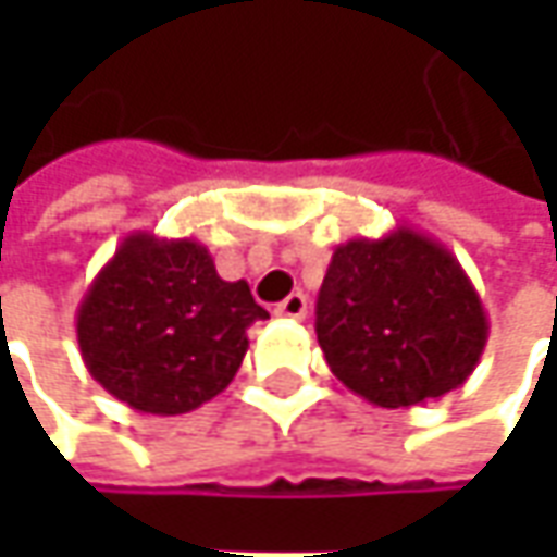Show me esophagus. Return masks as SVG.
<instances>
[{
  "mask_svg": "<svg viewBox=\"0 0 557 557\" xmlns=\"http://www.w3.org/2000/svg\"><path fill=\"white\" fill-rule=\"evenodd\" d=\"M275 315H282V319H304V315H307V294H300V290L288 294V297L275 307Z\"/></svg>",
  "mask_w": 557,
  "mask_h": 557,
  "instance_id": "34e87169",
  "label": "esophagus"
}]
</instances>
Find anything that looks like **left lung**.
Returning <instances> with one entry per match:
<instances>
[{"label": "left lung", "instance_id": "obj_1", "mask_svg": "<svg viewBox=\"0 0 557 557\" xmlns=\"http://www.w3.org/2000/svg\"><path fill=\"white\" fill-rule=\"evenodd\" d=\"M315 334L344 387L409 409L468 381L490 322L446 247L409 225L334 247L315 300Z\"/></svg>", "mask_w": 557, "mask_h": 557}]
</instances>
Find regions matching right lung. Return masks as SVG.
I'll list each match as a JSON object with an SVG mask.
<instances>
[{"label":"right lung","instance_id":"add662e5","mask_svg":"<svg viewBox=\"0 0 557 557\" xmlns=\"http://www.w3.org/2000/svg\"><path fill=\"white\" fill-rule=\"evenodd\" d=\"M269 312L247 282H225L195 238L133 232L76 310L89 374L148 416H183L242 369L247 329Z\"/></svg>","mask_w":557,"mask_h":557}]
</instances>
